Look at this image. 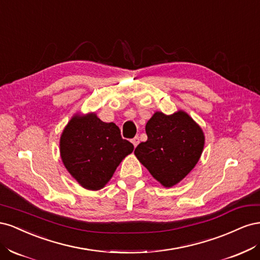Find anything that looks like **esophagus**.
Segmentation results:
<instances>
[{
    "label": "esophagus",
    "mask_w": 260,
    "mask_h": 260,
    "mask_svg": "<svg viewBox=\"0 0 260 260\" xmlns=\"http://www.w3.org/2000/svg\"><path fill=\"white\" fill-rule=\"evenodd\" d=\"M131 142H132L133 145H135V147H137L138 144H139V142H140V138H139V137H135V138H133V139L131 140Z\"/></svg>",
    "instance_id": "esophagus-1"
}]
</instances>
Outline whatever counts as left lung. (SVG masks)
Wrapping results in <instances>:
<instances>
[{
    "instance_id": "8db88e82",
    "label": "left lung",
    "mask_w": 260,
    "mask_h": 260,
    "mask_svg": "<svg viewBox=\"0 0 260 260\" xmlns=\"http://www.w3.org/2000/svg\"><path fill=\"white\" fill-rule=\"evenodd\" d=\"M147 140L135 149L140 162L165 187L187 176L202 155L205 137L185 112H156L145 125Z\"/></svg>"
}]
</instances>
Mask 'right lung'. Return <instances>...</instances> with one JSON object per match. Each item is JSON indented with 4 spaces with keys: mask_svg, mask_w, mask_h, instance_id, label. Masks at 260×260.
<instances>
[{
    "mask_svg": "<svg viewBox=\"0 0 260 260\" xmlns=\"http://www.w3.org/2000/svg\"><path fill=\"white\" fill-rule=\"evenodd\" d=\"M60 156L66 169L84 188L104 187L133 146L121 138L114 122L94 114L74 116L60 137Z\"/></svg>",
    "mask_w": 260,
    "mask_h": 260,
    "instance_id": "add662e5",
    "label": "right lung"
}]
</instances>
